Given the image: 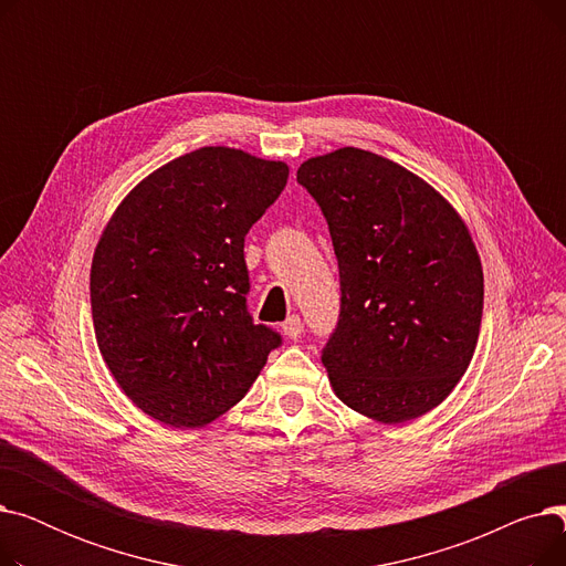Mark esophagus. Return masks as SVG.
<instances>
[{"label": "esophagus", "instance_id": "obj_1", "mask_svg": "<svg viewBox=\"0 0 566 566\" xmlns=\"http://www.w3.org/2000/svg\"><path fill=\"white\" fill-rule=\"evenodd\" d=\"M282 333L289 337V339H295L301 333H303V321L298 314H291L284 323H282Z\"/></svg>", "mask_w": 566, "mask_h": 566}]
</instances>
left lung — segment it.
<instances>
[{"label":"left lung","instance_id":"1","mask_svg":"<svg viewBox=\"0 0 566 566\" xmlns=\"http://www.w3.org/2000/svg\"><path fill=\"white\" fill-rule=\"evenodd\" d=\"M328 220L339 323L323 348L335 395L380 424L450 397L478 346L484 273L472 235L424 178L344 146L298 167Z\"/></svg>","mask_w":566,"mask_h":566}]
</instances>
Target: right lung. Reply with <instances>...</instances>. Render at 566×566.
Returning a JSON list of instances; mask_svg holds the SVG:
<instances>
[{"mask_svg": "<svg viewBox=\"0 0 566 566\" xmlns=\"http://www.w3.org/2000/svg\"><path fill=\"white\" fill-rule=\"evenodd\" d=\"M289 167L203 146L139 181L116 206L92 261L103 360L148 418L199 429L241 401L282 337L254 325L245 235Z\"/></svg>", "mask_w": 566, "mask_h": 566, "instance_id": "add662e5", "label": "right lung"}]
</instances>
